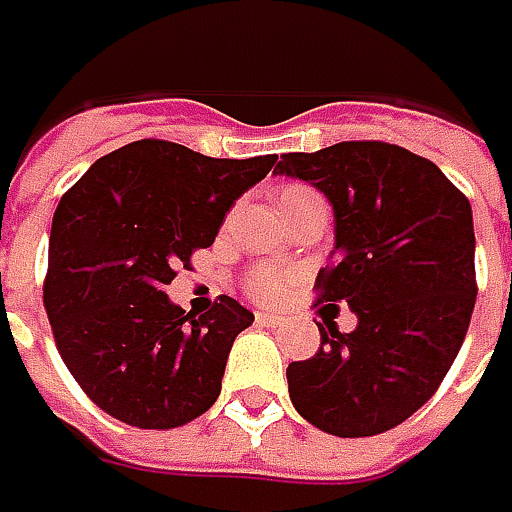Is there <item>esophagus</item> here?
Segmentation results:
<instances>
[{
  "label": "esophagus",
  "instance_id": "esophagus-1",
  "mask_svg": "<svg viewBox=\"0 0 512 512\" xmlns=\"http://www.w3.org/2000/svg\"><path fill=\"white\" fill-rule=\"evenodd\" d=\"M256 325L282 327L285 325V319H282V316H276V313H265V310H259V313H256Z\"/></svg>",
  "mask_w": 512,
  "mask_h": 512
}]
</instances>
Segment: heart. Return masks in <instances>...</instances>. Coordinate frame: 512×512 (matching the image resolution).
<instances>
[{
  "label": "heart",
  "mask_w": 512,
  "mask_h": 512,
  "mask_svg": "<svg viewBox=\"0 0 512 512\" xmlns=\"http://www.w3.org/2000/svg\"><path fill=\"white\" fill-rule=\"evenodd\" d=\"M302 193H310L307 187H285L282 193H279V202L282 199H290V196H302ZM287 282H290V276L282 273V270H259V273H253V279H250V293L256 296V299H262V302H273V299H279L282 293H285Z\"/></svg>",
  "instance_id": "1"
}]
</instances>
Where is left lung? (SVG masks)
Segmentation results:
<instances>
[{
  "label": "left lung",
  "mask_w": 512,
  "mask_h": 512,
  "mask_svg": "<svg viewBox=\"0 0 512 512\" xmlns=\"http://www.w3.org/2000/svg\"><path fill=\"white\" fill-rule=\"evenodd\" d=\"M273 173L333 207L319 296L359 325H319L313 359L287 364L290 402L319 430L376 436L422 407L447 376L476 305L473 210L430 159L387 142L285 153Z\"/></svg>",
  "instance_id": "8db88e82"
}]
</instances>
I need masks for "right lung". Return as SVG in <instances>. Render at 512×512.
<instances>
[{"label": "right lung", "mask_w": 512, "mask_h": 512, "mask_svg": "<svg viewBox=\"0 0 512 512\" xmlns=\"http://www.w3.org/2000/svg\"><path fill=\"white\" fill-rule=\"evenodd\" d=\"M273 165L276 153L210 159L142 139L93 162L62 196L45 310L70 376L113 419L168 430L219 399L233 339L253 313L219 296L196 319L165 290Z\"/></svg>", "instance_id": "1"}]
</instances>
